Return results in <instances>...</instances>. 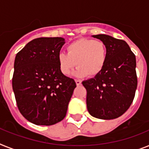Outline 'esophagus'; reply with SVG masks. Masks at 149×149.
Masks as SVG:
<instances>
[{
	"label": "esophagus",
	"instance_id": "obj_1",
	"mask_svg": "<svg viewBox=\"0 0 149 149\" xmlns=\"http://www.w3.org/2000/svg\"><path fill=\"white\" fill-rule=\"evenodd\" d=\"M75 82H76V84H77V86L80 85V84H81V81L79 79H75Z\"/></svg>",
	"mask_w": 149,
	"mask_h": 149
}]
</instances>
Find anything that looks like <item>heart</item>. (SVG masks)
Masks as SVG:
<instances>
[{
    "label": "heart",
    "instance_id": "1",
    "mask_svg": "<svg viewBox=\"0 0 149 149\" xmlns=\"http://www.w3.org/2000/svg\"><path fill=\"white\" fill-rule=\"evenodd\" d=\"M107 55V48L103 42L79 39L68 45L67 53L58 54V62L61 72L65 75H69L77 65L74 73L76 76H94L105 65Z\"/></svg>",
    "mask_w": 149,
    "mask_h": 149
}]
</instances>
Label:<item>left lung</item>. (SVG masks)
<instances>
[{"label":"left lung","mask_w":149,"mask_h":149,"mask_svg":"<svg viewBox=\"0 0 149 149\" xmlns=\"http://www.w3.org/2000/svg\"><path fill=\"white\" fill-rule=\"evenodd\" d=\"M93 37L104 42L107 55L101 71L82 82L87 90V107L94 117L113 120L126 113L135 97L136 55L124 40L104 34Z\"/></svg>","instance_id":"1"}]
</instances>
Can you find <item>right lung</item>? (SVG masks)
Here are the masks:
<instances>
[{"mask_svg":"<svg viewBox=\"0 0 149 149\" xmlns=\"http://www.w3.org/2000/svg\"><path fill=\"white\" fill-rule=\"evenodd\" d=\"M65 39L41 37L17 54L12 86L17 107L28 121L51 126L65 117L76 83L64 75L58 55Z\"/></svg>","mask_w":149,"mask_h":149,"instance_id":"1","label":"right lung"}]
</instances>
